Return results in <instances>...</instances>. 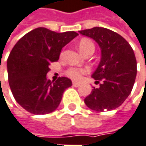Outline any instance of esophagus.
Segmentation results:
<instances>
[{
  "instance_id": "1",
  "label": "esophagus",
  "mask_w": 146,
  "mask_h": 146,
  "mask_svg": "<svg viewBox=\"0 0 146 146\" xmlns=\"http://www.w3.org/2000/svg\"><path fill=\"white\" fill-rule=\"evenodd\" d=\"M80 83L79 82H76V81H73V86H75V87H78V86H80Z\"/></svg>"
}]
</instances>
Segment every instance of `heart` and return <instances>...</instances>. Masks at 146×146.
Returning <instances> with one entry per match:
<instances>
[{"label": "heart", "mask_w": 146, "mask_h": 146, "mask_svg": "<svg viewBox=\"0 0 146 146\" xmlns=\"http://www.w3.org/2000/svg\"><path fill=\"white\" fill-rule=\"evenodd\" d=\"M78 47L80 51L83 54L85 51H86L90 48H93L94 49V44L92 43L91 40H90L88 39H82L78 44ZM86 72V70L83 69H77V68H70L67 71V74L69 76H70L71 78L79 80L81 77V75L83 73Z\"/></svg>", "instance_id": "1"}]
</instances>
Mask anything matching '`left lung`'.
I'll return each mask as SVG.
<instances>
[{
  "label": "left lung",
  "mask_w": 146,
  "mask_h": 146,
  "mask_svg": "<svg viewBox=\"0 0 146 146\" xmlns=\"http://www.w3.org/2000/svg\"><path fill=\"white\" fill-rule=\"evenodd\" d=\"M79 32L93 39L101 53L91 77L102 80V84L99 88L94 87L86 97V105L95 111L119 107L129 96L136 77L137 63L133 49L121 36L106 28L94 27Z\"/></svg>",
  "instance_id": "obj_1"
}]
</instances>
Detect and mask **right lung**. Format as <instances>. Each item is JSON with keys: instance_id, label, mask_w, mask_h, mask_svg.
<instances>
[{"instance_id": "1", "label": "right lung", "mask_w": 146, "mask_h": 146, "mask_svg": "<svg viewBox=\"0 0 146 146\" xmlns=\"http://www.w3.org/2000/svg\"><path fill=\"white\" fill-rule=\"evenodd\" d=\"M78 33H58L38 27L21 37L7 60L9 85L16 102L28 112L45 115L57 109L64 91L72 86L67 77L50 82V62L57 61L61 49Z\"/></svg>"}]
</instances>
